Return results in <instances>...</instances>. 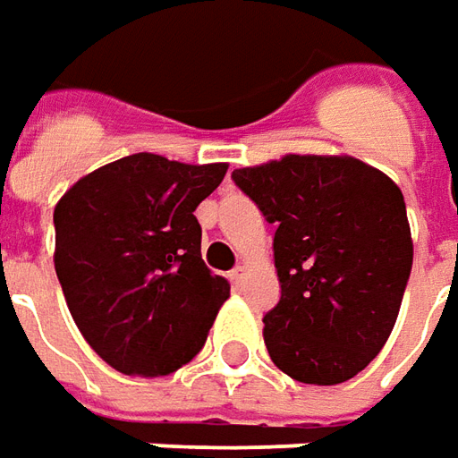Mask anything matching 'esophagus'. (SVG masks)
Masks as SVG:
<instances>
[{
	"label": "esophagus",
	"instance_id": "34e87169",
	"mask_svg": "<svg viewBox=\"0 0 458 458\" xmlns=\"http://www.w3.org/2000/svg\"><path fill=\"white\" fill-rule=\"evenodd\" d=\"M229 279H232L234 286H242L244 279H247V269H244V267H234V269L229 271Z\"/></svg>",
	"mask_w": 458,
	"mask_h": 458
}]
</instances>
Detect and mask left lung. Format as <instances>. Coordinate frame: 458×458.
I'll return each mask as SVG.
<instances>
[{"mask_svg":"<svg viewBox=\"0 0 458 458\" xmlns=\"http://www.w3.org/2000/svg\"><path fill=\"white\" fill-rule=\"evenodd\" d=\"M274 232L282 299L264 317L271 361L301 384L356 377L392 334L414 244L402 189L354 157L286 154L232 172Z\"/></svg>","mask_w":458,"mask_h":458,"instance_id":"obj_1","label":"left lung"}]
</instances>
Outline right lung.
Returning a JSON list of instances; mask_svg holds the SVG:
<instances>
[{"instance_id":"add662e5","label":"right lung","mask_w":458,"mask_h":458,"mask_svg":"<svg viewBox=\"0 0 458 458\" xmlns=\"http://www.w3.org/2000/svg\"><path fill=\"white\" fill-rule=\"evenodd\" d=\"M226 169L141 151L81 176L55 207L66 307L116 371L166 377L207 342L229 282L201 259L194 211Z\"/></svg>"}]
</instances>
